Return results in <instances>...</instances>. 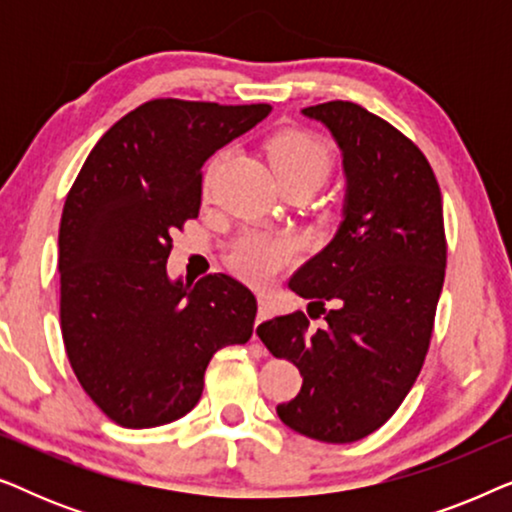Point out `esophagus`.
<instances>
[{"label":"esophagus","instance_id":"34e87169","mask_svg":"<svg viewBox=\"0 0 512 512\" xmlns=\"http://www.w3.org/2000/svg\"><path fill=\"white\" fill-rule=\"evenodd\" d=\"M272 314V305L268 298H258V321L256 324H261V321H265Z\"/></svg>","mask_w":512,"mask_h":512}]
</instances>
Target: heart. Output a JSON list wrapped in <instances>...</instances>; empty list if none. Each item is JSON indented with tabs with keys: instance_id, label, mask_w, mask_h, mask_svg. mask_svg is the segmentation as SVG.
<instances>
[{
	"instance_id": "heart-1",
	"label": "heart",
	"mask_w": 512,
	"mask_h": 512,
	"mask_svg": "<svg viewBox=\"0 0 512 512\" xmlns=\"http://www.w3.org/2000/svg\"><path fill=\"white\" fill-rule=\"evenodd\" d=\"M221 156L214 158L212 167ZM268 160L279 181L307 177L317 184L331 172L333 156L328 144L310 130H282L268 139ZM296 261V242L289 235H272L249 230L233 244L228 265L244 282L268 286L279 272Z\"/></svg>"
}]
</instances>
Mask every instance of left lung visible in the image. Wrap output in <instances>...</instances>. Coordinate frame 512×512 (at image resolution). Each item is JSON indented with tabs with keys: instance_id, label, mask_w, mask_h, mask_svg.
<instances>
[{
	"instance_id": "8db88e82",
	"label": "left lung",
	"mask_w": 512,
	"mask_h": 512,
	"mask_svg": "<svg viewBox=\"0 0 512 512\" xmlns=\"http://www.w3.org/2000/svg\"><path fill=\"white\" fill-rule=\"evenodd\" d=\"M303 114L331 130L347 177L338 233L289 282L326 326L312 331L293 312L256 333L303 375L300 394L277 405L279 419L342 445L380 429L424 366L445 282L443 198L424 153L384 118L342 100Z\"/></svg>"
}]
</instances>
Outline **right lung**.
<instances>
[{
	"label": "right lung",
	"instance_id": "obj_1",
	"mask_svg": "<svg viewBox=\"0 0 512 512\" xmlns=\"http://www.w3.org/2000/svg\"><path fill=\"white\" fill-rule=\"evenodd\" d=\"M270 104L151 100L104 132L60 221V326L76 380L111 422L151 429L200 401L205 370L254 333L256 298L216 272L167 277L174 230L195 219L202 165Z\"/></svg>",
	"mask_w": 512,
	"mask_h": 512
}]
</instances>
